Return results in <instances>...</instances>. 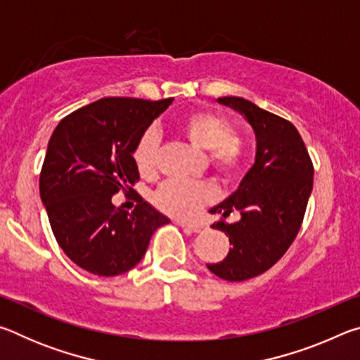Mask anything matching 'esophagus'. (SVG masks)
Here are the masks:
<instances>
[{"label":"esophagus","instance_id":"34e87169","mask_svg":"<svg viewBox=\"0 0 360 360\" xmlns=\"http://www.w3.org/2000/svg\"><path fill=\"white\" fill-rule=\"evenodd\" d=\"M178 224L181 225V227H184V229H188V230H192V231H202V230H205V229H206L203 224H197V222H187V221H178Z\"/></svg>","mask_w":360,"mask_h":360}]
</instances>
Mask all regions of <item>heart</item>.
<instances>
[{
	"label": "heart",
	"instance_id": "b5f03b06",
	"mask_svg": "<svg viewBox=\"0 0 360 360\" xmlns=\"http://www.w3.org/2000/svg\"><path fill=\"white\" fill-rule=\"evenodd\" d=\"M178 130L195 148L210 150L208 160L224 178L235 179L245 172L246 146L231 135L230 122L214 111H197L179 120ZM139 173L150 176L157 168V136L149 130L133 152ZM216 187L210 181H168L154 195L158 210L174 217H192L216 198Z\"/></svg>",
	"mask_w": 360,
	"mask_h": 360
}]
</instances>
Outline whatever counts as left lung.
I'll list each match as a JSON object with an SVG mask.
<instances>
[{"mask_svg":"<svg viewBox=\"0 0 360 360\" xmlns=\"http://www.w3.org/2000/svg\"><path fill=\"white\" fill-rule=\"evenodd\" d=\"M240 112L255 133V160L236 191L211 214L240 212L235 224L214 222L229 236L230 251L208 270L227 281H245L271 268L300 230L313 191V163L300 133L289 120L240 96L217 98Z\"/></svg>","mask_w":360,"mask_h":360,"instance_id":"8db88e82","label":"left lung"}]
</instances>
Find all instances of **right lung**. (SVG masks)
<instances>
[{
  "mask_svg": "<svg viewBox=\"0 0 360 360\" xmlns=\"http://www.w3.org/2000/svg\"><path fill=\"white\" fill-rule=\"evenodd\" d=\"M174 98H101L60 120L47 144L39 193L63 252L85 271L117 276L146 254L154 231L169 222L138 198L131 212L114 206L133 191L139 172L133 152Z\"/></svg>",
  "mask_w": 360,
  "mask_h": 360,
  "instance_id": "1",
  "label": "right lung"
}]
</instances>
